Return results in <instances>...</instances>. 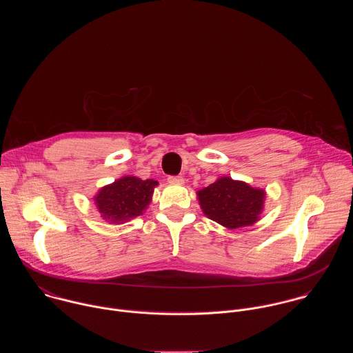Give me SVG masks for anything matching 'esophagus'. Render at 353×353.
I'll use <instances>...</instances> for the list:
<instances>
[{
	"mask_svg": "<svg viewBox=\"0 0 353 353\" xmlns=\"http://www.w3.org/2000/svg\"><path fill=\"white\" fill-rule=\"evenodd\" d=\"M168 181H169L170 184H177V185L184 184V179H183L181 176H170V177L168 179Z\"/></svg>",
	"mask_w": 353,
	"mask_h": 353,
	"instance_id": "34e87169",
	"label": "esophagus"
}]
</instances>
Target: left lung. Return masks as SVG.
I'll use <instances>...</instances> for the list:
<instances>
[{
  "mask_svg": "<svg viewBox=\"0 0 353 353\" xmlns=\"http://www.w3.org/2000/svg\"><path fill=\"white\" fill-rule=\"evenodd\" d=\"M265 195V190L251 187L229 176L219 177L208 187L196 191L204 215L228 229L257 223L264 211Z\"/></svg>",
  "mask_w": 353,
  "mask_h": 353,
  "instance_id": "1",
  "label": "left lung"
}]
</instances>
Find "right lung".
I'll use <instances>...</instances> for the list:
<instances>
[{
	"label": "right lung",
	"instance_id": "obj_1",
	"mask_svg": "<svg viewBox=\"0 0 353 353\" xmlns=\"http://www.w3.org/2000/svg\"><path fill=\"white\" fill-rule=\"evenodd\" d=\"M158 184L154 179L141 180L135 176H123L102 187L93 196L100 218L109 223L120 225L142 215L152 201Z\"/></svg>",
	"mask_w": 353,
	"mask_h": 353
}]
</instances>
